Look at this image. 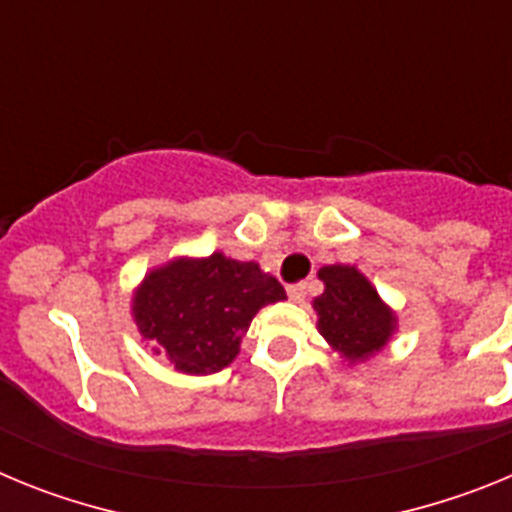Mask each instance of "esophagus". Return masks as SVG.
<instances>
[{"instance_id": "obj_1", "label": "esophagus", "mask_w": 512, "mask_h": 512, "mask_svg": "<svg viewBox=\"0 0 512 512\" xmlns=\"http://www.w3.org/2000/svg\"><path fill=\"white\" fill-rule=\"evenodd\" d=\"M287 295H289V300H292V302H302V300H305V295H307V287L302 282L289 284Z\"/></svg>"}]
</instances>
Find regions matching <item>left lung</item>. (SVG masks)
Returning a JSON list of instances; mask_svg holds the SVG:
<instances>
[{"label": "left lung", "instance_id": "8db88e82", "mask_svg": "<svg viewBox=\"0 0 512 512\" xmlns=\"http://www.w3.org/2000/svg\"><path fill=\"white\" fill-rule=\"evenodd\" d=\"M325 292L312 300L318 312L320 336L348 364L366 361L387 346L395 333L397 318L372 282L356 266H323L318 271Z\"/></svg>", "mask_w": 512, "mask_h": 512}]
</instances>
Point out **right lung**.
Segmentation results:
<instances>
[{"label":"right lung","instance_id":"right-lung-1","mask_svg":"<svg viewBox=\"0 0 512 512\" xmlns=\"http://www.w3.org/2000/svg\"><path fill=\"white\" fill-rule=\"evenodd\" d=\"M279 300H287L284 287L259 264L212 253L148 271L135 289L133 318L176 372L215 374L238 356L253 315Z\"/></svg>","mask_w":512,"mask_h":512}]
</instances>
